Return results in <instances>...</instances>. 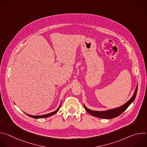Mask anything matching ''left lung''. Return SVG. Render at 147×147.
<instances>
[{"mask_svg": "<svg viewBox=\"0 0 147 147\" xmlns=\"http://www.w3.org/2000/svg\"><path fill=\"white\" fill-rule=\"evenodd\" d=\"M137 89H138V86H137L132 98H131V99L125 104H124L123 105H122L119 108H115L113 109H111V110L106 111H91V110L88 109L85 105H84V107L85 109L90 115H91L95 117H97L102 118V119H113V118L116 117L118 116H119L120 115H121L124 111L126 110V109L130 106V105L134 101V100L136 98V95H137Z\"/></svg>", "mask_w": 147, "mask_h": 147, "instance_id": "obj_1", "label": "left lung"}]
</instances>
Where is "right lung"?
Instances as JSON below:
<instances>
[{"label": "right lung", "instance_id": "add662e5", "mask_svg": "<svg viewBox=\"0 0 147 147\" xmlns=\"http://www.w3.org/2000/svg\"><path fill=\"white\" fill-rule=\"evenodd\" d=\"M61 107V105H60V106L59 107V108L56 110L55 111L52 112V113H48V114H47V115H40V116H32V115H28V114H27L28 116L31 117H32V118H35V119H39V118H45V117H49L53 115H54L55 113H57L58 112V111L59 110L60 108Z\"/></svg>", "mask_w": 147, "mask_h": 147}]
</instances>
